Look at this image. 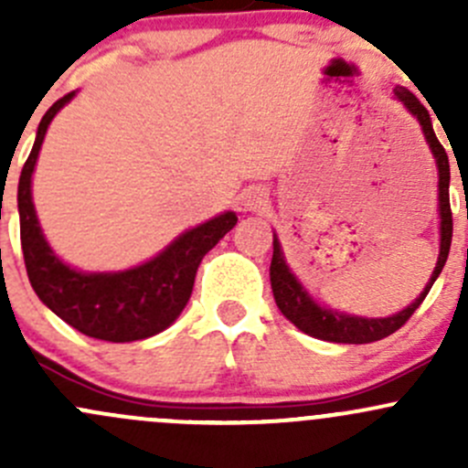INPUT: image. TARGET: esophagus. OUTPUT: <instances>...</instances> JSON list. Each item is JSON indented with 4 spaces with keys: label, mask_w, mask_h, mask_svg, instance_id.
I'll use <instances>...</instances> for the list:
<instances>
[{
    "label": "esophagus",
    "mask_w": 468,
    "mask_h": 468,
    "mask_svg": "<svg viewBox=\"0 0 468 468\" xmlns=\"http://www.w3.org/2000/svg\"><path fill=\"white\" fill-rule=\"evenodd\" d=\"M239 201H242L244 210L256 212L261 210L262 206H267V192H264V187L261 186H251L242 192V199Z\"/></svg>",
    "instance_id": "esophagus-1"
}]
</instances>
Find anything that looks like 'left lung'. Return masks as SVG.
Segmentation results:
<instances>
[{
	"label": "left lung",
	"instance_id": "1",
	"mask_svg": "<svg viewBox=\"0 0 468 468\" xmlns=\"http://www.w3.org/2000/svg\"><path fill=\"white\" fill-rule=\"evenodd\" d=\"M394 99H399L405 106V111L419 122L421 126V133L426 138L428 146L432 151V158L437 165V201H439V256L437 264L432 269L431 281L426 282L421 294L403 308L400 313L389 314V317H360V314H348L339 313V310L325 308V305L317 303L313 296L308 294L303 285H301L299 278L294 276V271L290 269V264L285 261V253H282L281 239L273 233V256H271V267H269V278H271V292L273 299H276L278 310L285 314V319H290L301 333L310 335V337L324 339V342H335V344H369L378 342V339L387 337V335L396 333L410 317L414 314V310L423 303L426 294L431 292L432 282L437 281V276L441 273L443 264L448 261V251H451V238H452V212H451V199H448V186H451V167H448V155L443 151L441 143L437 140L435 131H432V120L431 112L426 111L421 101L410 92L408 88H394Z\"/></svg>",
	"mask_w": 468,
	"mask_h": 468
}]
</instances>
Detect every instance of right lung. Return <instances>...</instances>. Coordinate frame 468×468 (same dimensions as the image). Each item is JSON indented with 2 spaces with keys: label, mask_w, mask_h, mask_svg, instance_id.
<instances>
[{
  "label": "right lung",
  "mask_w": 468,
  "mask_h": 468,
  "mask_svg": "<svg viewBox=\"0 0 468 468\" xmlns=\"http://www.w3.org/2000/svg\"><path fill=\"white\" fill-rule=\"evenodd\" d=\"M74 97L77 92L65 94L45 112L20 174L17 212L27 273L37 299L79 333L103 342L146 339L176 322L190 301L201 261L238 224V215L226 210L183 230L154 258L122 271H81L60 261L37 221L31 178L51 120Z\"/></svg>",
  "instance_id": "add662e5"
}]
</instances>
